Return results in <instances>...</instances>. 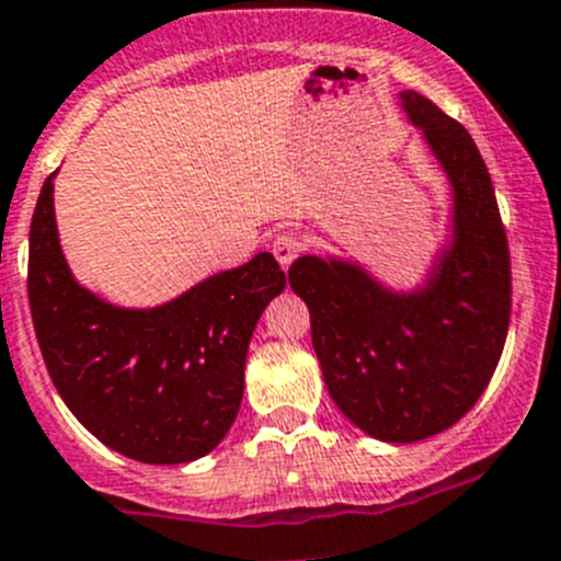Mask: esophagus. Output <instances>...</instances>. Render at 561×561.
<instances>
[{
  "label": "esophagus",
  "mask_w": 561,
  "mask_h": 561,
  "mask_svg": "<svg viewBox=\"0 0 561 561\" xmlns=\"http://www.w3.org/2000/svg\"><path fill=\"white\" fill-rule=\"evenodd\" d=\"M300 250H302V239L291 231L277 233L275 242H272V253H275V259L280 261V266H289L291 261L300 255Z\"/></svg>",
  "instance_id": "1"
}]
</instances>
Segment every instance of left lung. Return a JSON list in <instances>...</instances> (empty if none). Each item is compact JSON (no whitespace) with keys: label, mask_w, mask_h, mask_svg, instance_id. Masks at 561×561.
I'll use <instances>...</instances> for the list:
<instances>
[{"label":"left lung","mask_w":561,"mask_h":561,"mask_svg":"<svg viewBox=\"0 0 561 561\" xmlns=\"http://www.w3.org/2000/svg\"><path fill=\"white\" fill-rule=\"evenodd\" d=\"M402 106L455 190V244L426 286L393 295L360 266L302 255L289 284L311 311L313 352L341 413L388 444L449 430L488 388L512 311L504 222L462 124L415 90Z\"/></svg>","instance_id":"1"}]
</instances>
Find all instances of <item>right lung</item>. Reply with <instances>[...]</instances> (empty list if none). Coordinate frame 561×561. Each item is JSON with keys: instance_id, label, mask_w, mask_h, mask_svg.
Returning <instances> with one entry per match:
<instances>
[{"instance_id": "obj_1", "label": "right lung", "mask_w": 561, "mask_h": 561, "mask_svg": "<svg viewBox=\"0 0 561 561\" xmlns=\"http://www.w3.org/2000/svg\"><path fill=\"white\" fill-rule=\"evenodd\" d=\"M51 179L32 215L26 295L57 393L131 460L175 466L209 455L237 419L250 335L284 291V270L259 253L151 311L115 308L68 272Z\"/></svg>"}]
</instances>
